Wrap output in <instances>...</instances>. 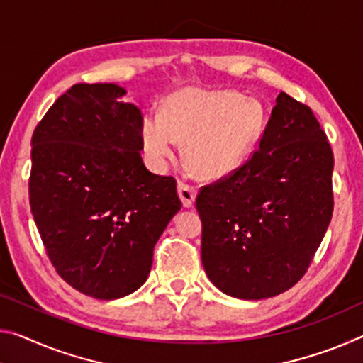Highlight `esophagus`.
I'll return each instance as SVG.
<instances>
[{"label":"esophagus","instance_id":"34e87169","mask_svg":"<svg viewBox=\"0 0 363 363\" xmlns=\"http://www.w3.org/2000/svg\"><path fill=\"white\" fill-rule=\"evenodd\" d=\"M177 194H179V199L184 206H192L195 202V197H197V191L195 187L189 186L186 182H179L177 184Z\"/></svg>","mask_w":363,"mask_h":363}]
</instances>
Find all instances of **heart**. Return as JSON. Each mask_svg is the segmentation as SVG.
<instances>
[{"label": "heart", "instance_id": "b5f03b06", "mask_svg": "<svg viewBox=\"0 0 363 363\" xmlns=\"http://www.w3.org/2000/svg\"><path fill=\"white\" fill-rule=\"evenodd\" d=\"M262 125L260 105L238 91L184 89L166 100L163 116L143 119L142 142L157 163L176 157V142L186 143L184 158L194 174L220 179L249 158Z\"/></svg>", "mask_w": 363, "mask_h": 363}]
</instances>
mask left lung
Masks as SVG:
<instances>
[{"label": "left lung", "mask_w": 363, "mask_h": 363, "mask_svg": "<svg viewBox=\"0 0 363 363\" xmlns=\"http://www.w3.org/2000/svg\"><path fill=\"white\" fill-rule=\"evenodd\" d=\"M333 166L312 109L281 91L260 147L195 200L202 263L218 289L260 301L306 274L331 221Z\"/></svg>", "instance_id": "left-lung-1"}]
</instances>
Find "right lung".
I'll list each match as a JSON object with an SVG mask.
<instances>
[{
	"label": "right lung",
	"mask_w": 363,
	"mask_h": 363,
	"mask_svg": "<svg viewBox=\"0 0 363 363\" xmlns=\"http://www.w3.org/2000/svg\"><path fill=\"white\" fill-rule=\"evenodd\" d=\"M116 84H76L32 135L28 199L57 274L100 301L148 278L153 249L181 210L176 179L143 164L140 109Z\"/></svg>",
	"instance_id": "add662e5"
}]
</instances>
